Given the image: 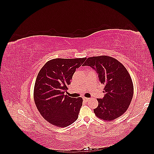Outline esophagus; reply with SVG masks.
Instances as JSON below:
<instances>
[{"label": "esophagus", "instance_id": "esophagus-1", "mask_svg": "<svg viewBox=\"0 0 154 154\" xmlns=\"http://www.w3.org/2000/svg\"><path fill=\"white\" fill-rule=\"evenodd\" d=\"M83 100L85 101H88V100H90V98H88V97H83Z\"/></svg>", "mask_w": 154, "mask_h": 154}]
</instances>
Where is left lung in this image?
<instances>
[{
    "instance_id": "obj_1",
    "label": "left lung",
    "mask_w": 154,
    "mask_h": 154,
    "mask_svg": "<svg viewBox=\"0 0 154 154\" xmlns=\"http://www.w3.org/2000/svg\"><path fill=\"white\" fill-rule=\"evenodd\" d=\"M85 66L96 70L100 82L105 86L104 97L97 99L95 115L110 122L120 117L127 110L134 94L132 80L127 69L118 60L104 55L88 58Z\"/></svg>"
}]
</instances>
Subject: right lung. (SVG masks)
Listing matches in <instances>:
<instances>
[{
	"instance_id": "add662e5",
	"label": "right lung",
	"mask_w": 154,
	"mask_h": 154,
	"mask_svg": "<svg viewBox=\"0 0 154 154\" xmlns=\"http://www.w3.org/2000/svg\"><path fill=\"white\" fill-rule=\"evenodd\" d=\"M82 58H55L40 69L35 84L34 101L40 114L58 127H66L78 119L82 97H71L65 92L76 69L85 62Z\"/></svg>"
}]
</instances>
